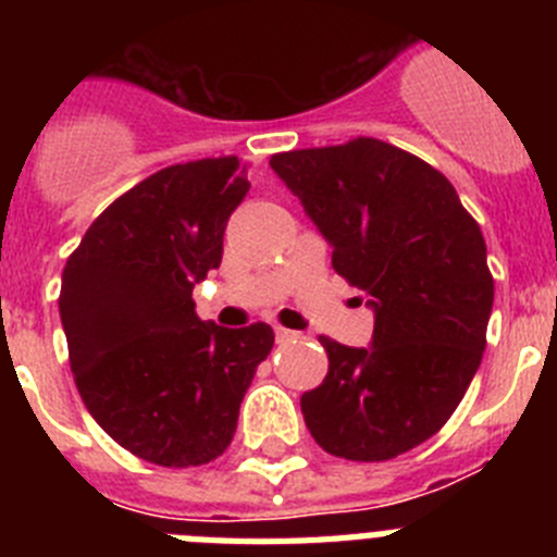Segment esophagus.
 <instances>
[{"label":"esophagus","instance_id":"1","mask_svg":"<svg viewBox=\"0 0 557 557\" xmlns=\"http://www.w3.org/2000/svg\"><path fill=\"white\" fill-rule=\"evenodd\" d=\"M298 337H301V334L293 332V329L275 326V339H278V343H293V339H298Z\"/></svg>","mask_w":557,"mask_h":557}]
</instances>
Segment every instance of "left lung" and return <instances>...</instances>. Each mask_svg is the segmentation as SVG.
Here are the masks:
<instances>
[{
	"label": "left lung",
	"instance_id": "1",
	"mask_svg": "<svg viewBox=\"0 0 557 557\" xmlns=\"http://www.w3.org/2000/svg\"><path fill=\"white\" fill-rule=\"evenodd\" d=\"M270 166L373 309L368 348L321 337L329 373L301 396L307 430L346 460L405 455L449 421L485 351L494 275L480 225L446 175L387 141L275 152Z\"/></svg>",
	"mask_w": 557,
	"mask_h": 557
}]
</instances>
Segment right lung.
<instances>
[{"label":"right lung","instance_id":"right-lung-1","mask_svg":"<svg viewBox=\"0 0 557 557\" xmlns=\"http://www.w3.org/2000/svg\"><path fill=\"white\" fill-rule=\"evenodd\" d=\"M250 189L236 156L159 170L88 225L61 282V323L83 405L127 449L166 469L228 449L273 329H220L191 289L220 268L231 211Z\"/></svg>","mask_w":557,"mask_h":557}]
</instances>
